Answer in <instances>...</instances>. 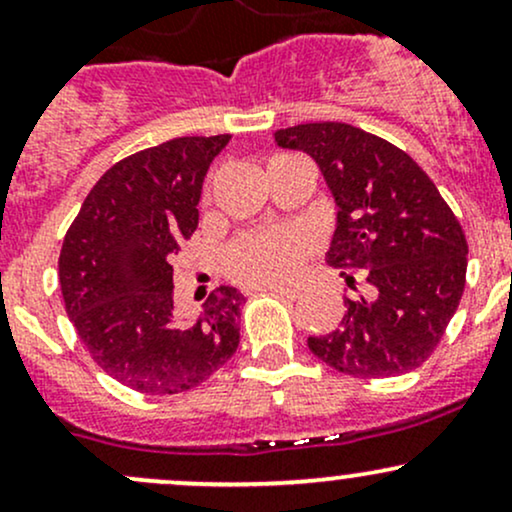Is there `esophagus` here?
Here are the masks:
<instances>
[{"label":"esophagus","instance_id":"esophagus-1","mask_svg":"<svg viewBox=\"0 0 512 512\" xmlns=\"http://www.w3.org/2000/svg\"><path fill=\"white\" fill-rule=\"evenodd\" d=\"M269 291H274L276 296L281 298H289V301H296V298H301V289L298 286H269Z\"/></svg>","mask_w":512,"mask_h":512}]
</instances>
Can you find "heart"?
<instances>
[{
  "instance_id": "heart-1",
  "label": "heart",
  "mask_w": 512,
  "mask_h": 512,
  "mask_svg": "<svg viewBox=\"0 0 512 512\" xmlns=\"http://www.w3.org/2000/svg\"><path fill=\"white\" fill-rule=\"evenodd\" d=\"M308 231L298 226L269 228V231L243 233L228 245L226 269L233 279L248 284H276L301 267L310 252Z\"/></svg>"
}]
</instances>
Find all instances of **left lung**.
I'll return each mask as SVG.
<instances>
[{
	"label": "left lung",
	"instance_id": "left-lung-1",
	"mask_svg": "<svg viewBox=\"0 0 512 512\" xmlns=\"http://www.w3.org/2000/svg\"><path fill=\"white\" fill-rule=\"evenodd\" d=\"M276 144L313 156L337 202L327 262L366 281L344 298L342 327L308 337L310 351L354 378L419 368L443 339L467 276V238L438 187L395 144L346 122L279 129Z\"/></svg>",
	"mask_w": 512,
	"mask_h": 512
}]
</instances>
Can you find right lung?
Returning a JSON list of instances; mask_svg holds the SVG:
<instances>
[{
	"mask_svg": "<svg viewBox=\"0 0 512 512\" xmlns=\"http://www.w3.org/2000/svg\"><path fill=\"white\" fill-rule=\"evenodd\" d=\"M231 134L178 137L122 158L93 185L64 236V308L93 361L144 395H178L211 378L240 344L231 286L197 320L173 305V257L195 233L204 175Z\"/></svg>",
	"mask_w": 512,
	"mask_h": 512,
	"instance_id": "obj_1",
	"label": "right lung"
}]
</instances>
